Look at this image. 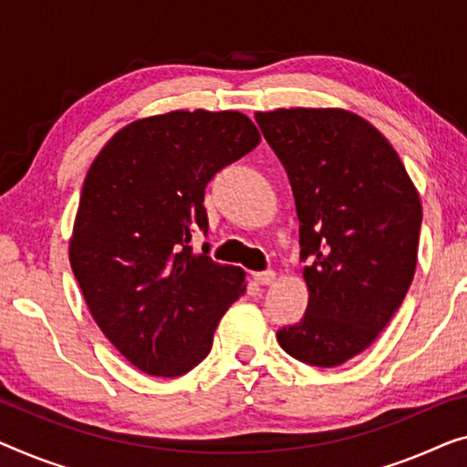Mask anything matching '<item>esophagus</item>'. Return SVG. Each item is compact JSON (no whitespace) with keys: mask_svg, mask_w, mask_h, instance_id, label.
<instances>
[{"mask_svg":"<svg viewBox=\"0 0 467 467\" xmlns=\"http://www.w3.org/2000/svg\"><path fill=\"white\" fill-rule=\"evenodd\" d=\"M275 278H276L275 270H262V273H254V281L257 285H270V283H275Z\"/></svg>","mask_w":467,"mask_h":467,"instance_id":"obj_1","label":"esophagus"}]
</instances>
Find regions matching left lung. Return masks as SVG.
Here are the masks:
<instances>
[{"instance_id":"left-lung-1","label":"left lung","mask_w":467,"mask_h":467,"mask_svg":"<svg viewBox=\"0 0 467 467\" xmlns=\"http://www.w3.org/2000/svg\"><path fill=\"white\" fill-rule=\"evenodd\" d=\"M287 171L300 220L308 308L276 331L312 367H337L375 342L411 287L421 201L384 136L344 109L255 113Z\"/></svg>"}]
</instances>
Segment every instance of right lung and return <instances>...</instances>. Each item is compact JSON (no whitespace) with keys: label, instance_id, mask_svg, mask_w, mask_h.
I'll list each match as a JSON object with an SVG mask.
<instances>
[{"label":"right lung","instance_id":"right-lung-1","mask_svg":"<svg viewBox=\"0 0 467 467\" xmlns=\"http://www.w3.org/2000/svg\"><path fill=\"white\" fill-rule=\"evenodd\" d=\"M260 131L236 110H171L125 125L89 165L68 257L96 325L131 365L178 378L212 350L245 273L194 254L205 186Z\"/></svg>","mask_w":467,"mask_h":467}]
</instances>
